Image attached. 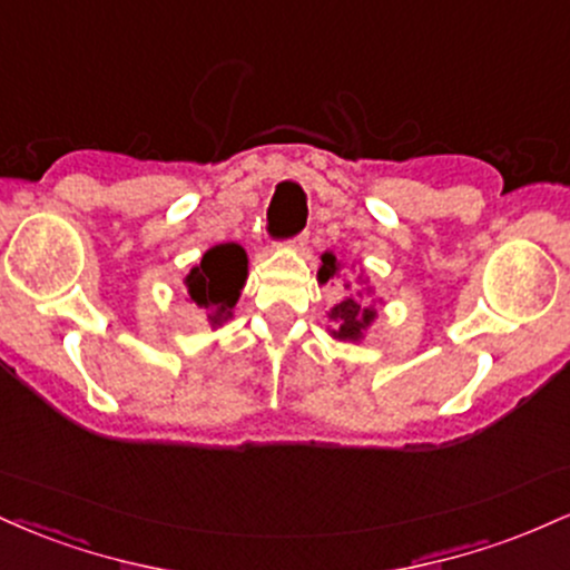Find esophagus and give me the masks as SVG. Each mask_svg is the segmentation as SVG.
Segmentation results:
<instances>
[{
	"label": "esophagus",
	"instance_id": "obj_1",
	"mask_svg": "<svg viewBox=\"0 0 570 570\" xmlns=\"http://www.w3.org/2000/svg\"><path fill=\"white\" fill-rule=\"evenodd\" d=\"M307 244V233H299V235H294V238L289 240V246H294V248H303Z\"/></svg>",
	"mask_w": 570,
	"mask_h": 570
}]
</instances>
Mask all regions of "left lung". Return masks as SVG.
<instances>
[{
	"label": "left lung",
	"mask_w": 570,
	"mask_h": 570,
	"mask_svg": "<svg viewBox=\"0 0 570 570\" xmlns=\"http://www.w3.org/2000/svg\"><path fill=\"white\" fill-rule=\"evenodd\" d=\"M318 284H343L345 292L351 289V284L345 281L343 265H340L335 252L322 254ZM330 318H332V324H335V330H330L332 337L345 340V343H358V340L364 337V332H367L372 322L377 318V307L362 303V294L353 292V294H345L343 303H337L335 307H332Z\"/></svg>",
	"instance_id": "left-lung-1"
}]
</instances>
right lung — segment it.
I'll list each match as a JSON object with an SVG mask.
<instances>
[{
	"label": "right lung",
	"mask_w": 570,
	"mask_h": 570,
	"mask_svg": "<svg viewBox=\"0 0 570 570\" xmlns=\"http://www.w3.org/2000/svg\"><path fill=\"white\" fill-rule=\"evenodd\" d=\"M246 273L248 257L244 246H212L185 276V294L189 303L200 307L208 324L222 326L233 318V307L246 284Z\"/></svg>",
	"instance_id": "obj_1"
}]
</instances>
